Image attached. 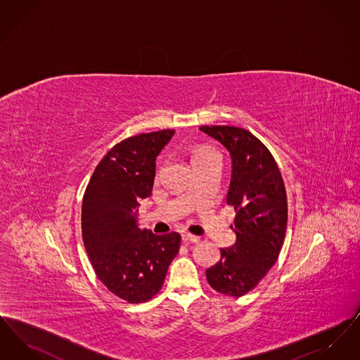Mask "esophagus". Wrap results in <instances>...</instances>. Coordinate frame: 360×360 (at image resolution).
Listing matches in <instances>:
<instances>
[{
    "label": "esophagus",
    "mask_w": 360,
    "mask_h": 360,
    "mask_svg": "<svg viewBox=\"0 0 360 360\" xmlns=\"http://www.w3.org/2000/svg\"><path fill=\"white\" fill-rule=\"evenodd\" d=\"M182 240H184L185 243H198L200 238H198V236H194V235H191V233H188V232H184V233H182Z\"/></svg>",
    "instance_id": "1"
}]
</instances>
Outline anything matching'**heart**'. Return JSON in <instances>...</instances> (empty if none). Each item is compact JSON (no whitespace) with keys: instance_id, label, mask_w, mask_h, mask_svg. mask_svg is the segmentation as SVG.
I'll return each instance as SVG.
<instances>
[{"instance_id":"obj_1","label":"heart","mask_w":360,"mask_h":360,"mask_svg":"<svg viewBox=\"0 0 360 360\" xmlns=\"http://www.w3.org/2000/svg\"><path fill=\"white\" fill-rule=\"evenodd\" d=\"M210 159H220V155L213 150H200L197 151L195 154L193 155L191 158V163L193 166L197 165V163H201V162H205V160H210ZM163 172V166H159L158 167V172H156V178L160 176V174Z\"/></svg>"}]
</instances>
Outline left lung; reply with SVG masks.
Returning <instances> with one entry per match:
<instances>
[{
    "label": "left lung",
    "instance_id": "1",
    "mask_svg": "<svg viewBox=\"0 0 360 360\" xmlns=\"http://www.w3.org/2000/svg\"><path fill=\"white\" fill-rule=\"evenodd\" d=\"M232 158L226 204L235 207L236 243L221 248L220 260L206 270L209 285L219 292L241 297L255 289L270 271L283 245L288 197L274 156L250 131L229 125H202Z\"/></svg>",
    "mask_w": 360,
    "mask_h": 360
}]
</instances>
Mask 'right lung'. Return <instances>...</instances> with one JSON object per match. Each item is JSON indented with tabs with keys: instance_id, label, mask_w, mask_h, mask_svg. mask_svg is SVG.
Masks as SVG:
<instances>
[{
	"instance_id": "obj_1",
	"label": "right lung",
	"mask_w": 360,
	"mask_h": 360,
	"mask_svg": "<svg viewBox=\"0 0 360 360\" xmlns=\"http://www.w3.org/2000/svg\"><path fill=\"white\" fill-rule=\"evenodd\" d=\"M174 129L128 137L93 172L82 201V238L98 279L121 300L140 304L163 286L179 251L176 232L154 235L137 226L136 207L154 186L155 160Z\"/></svg>"
}]
</instances>
